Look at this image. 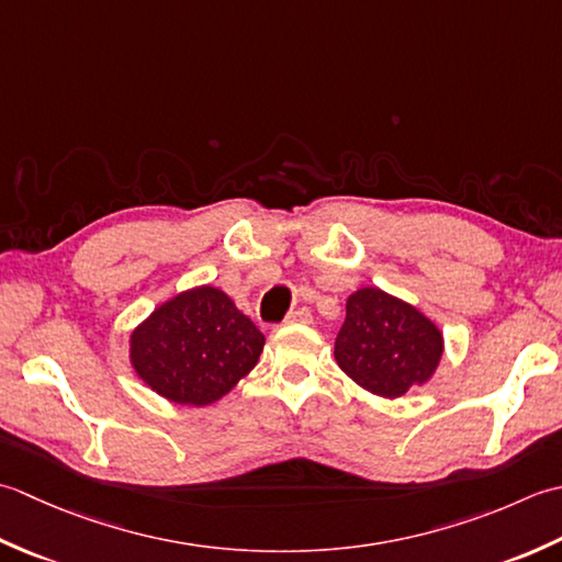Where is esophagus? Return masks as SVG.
Returning a JSON list of instances; mask_svg holds the SVG:
<instances>
[{"label": "esophagus", "instance_id": "obj_1", "mask_svg": "<svg viewBox=\"0 0 562 562\" xmlns=\"http://www.w3.org/2000/svg\"><path fill=\"white\" fill-rule=\"evenodd\" d=\"M313 319L311 311H305V307H295V311L289 313V317H285V325H295V323H303L307 325Z\"/></svg>", "mask_w": 562, "mask_h": 562}]
</instances>
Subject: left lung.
<instances>
[{"label":"left lung","mask_w":562,"mask_h":562,"mask_svg":"<svg viewBox=\"0 0 562 562\" xmlns=\"http://www.w3.org/2000/svg\"><path fill=\"white\" fill-rule=\"evenodd\" d=\"M441 351V331L417 307L378 289L349 295L335 359L366 391L383 397L405 395L412 385L429 381Z\"/></svg>","instance_id":"obj_1"}]
</instances>
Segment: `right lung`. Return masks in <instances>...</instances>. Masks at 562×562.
Segmentation results:
<instances>
[{
    "mask_svg": "<svg viewBox=\"0 0 562 562\" xmlns=\"http://www.w3.org/2000/svg\"><path fill=\"white\" fill-rule=\"evenodd\" d=\"M265 335L223 291L171 297L131 337L135 373L162 397L203 407L231 393L259 361Z\"/></svg>",
    "mask_w": 562,
    "mask_h": 562,
    "instance_id": "right-lung-1",
    "label": "right lung"
}]
</instances>
